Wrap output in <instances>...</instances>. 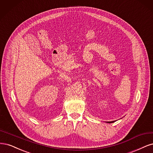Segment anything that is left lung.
I'll list each match as a JSON object with an SVG mask.
<instances>
[{"label":"left lung","instance_id":"obj_1","mask_svg":"<svg viewBox=\"0 0 153 153\" xmlns=\"http://www.w3.org/2000/svg\"><path fill=\"white\" fill-rule=\"evenodd\" d=\"M114 121H111V122H109V123H113Z\"/></svg>","mask_w":153,"mask_h":153}]
</instances>
